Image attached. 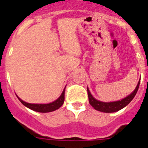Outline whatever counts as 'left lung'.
Listing matches in <instances>:
<instances>
[{
  "instance_id": "8db88e82",
  "label": "left lung",
  "mask_w": 148,
  "mask_h": 148,
  "mask_svg": "<svg viewBox=\"0 0 148 148\" xmlns=\"http://www.w3.org/2000/svg\"><path fill=\"white\" fill-rule=\"evenodd\" d=\"M139 85H140V81L138 82V85L136 87L135 90H134L133 92L131 93V95H128L127 97L125 98L122 99L121 101H115V102H109V103H106V102H101L99 101L93 97L91 94L90 93L89 90L88 89V99H89V103L93 108H95V110L101 111V112L105 113H112L116 112L117 110H121L122 108H124L125 106H127L130 102H131L134 96L136 95L137 92H138V88H139Z\"/></svg>"
}]
</instances>
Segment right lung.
<instances>
[{
	"mask_svg": "<svg viewBox=\"0 0 148 148\" xmlns=\"http://www.w3.org/2000/svg\"><path fill=\"white\" fill-rule=\"evenodd\" d=\"M64 92L65 89L64 90L63 93L60 96V97L56 100L55 101H53L52 103H46V104H38V103H27L25 101H22L21 99H20L19 97H17V98L19 99V101L21 102L24 106H26L27 108H30L31 110H34V111H38V112L40 113H47V112H51L53 110H57L58 108H60L64 103Z\"/></svg>",
	"mask_w": 148,
	"mask_h": 148,
	"instance_id": "right-lung-1",
	"label": "right lung"
}]
</instances>
